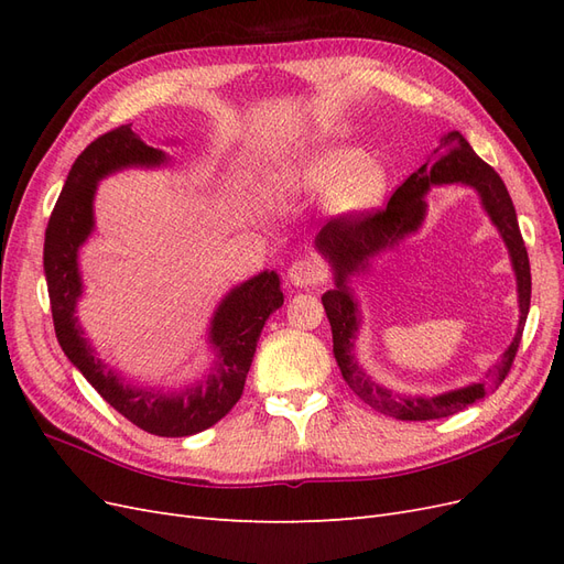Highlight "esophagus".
Masks as SVG:
<instances>
[{
    "instance_id": "obj_1",
    "label": "esophagus",
    "mask_w": 564,
    "mask_h": 564,
    "mask_svg": "<svg viewBox=\"0 0 564 564\" xmlns=\"http://www.w3.org/2000/svg\"><path fill=\"white\" fill-rule=\"evenodd\" d=\"M286 278L294 286H313V284L324 282V278H327V270H324L319 259L308 256V259H299L289 265Z\"/></svg>"
}]
</instances>
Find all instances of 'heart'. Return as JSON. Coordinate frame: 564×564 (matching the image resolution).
<instances>
[{
    "label": "heart",
    "instance_id": "b5f03b06",
    "mask_svg": "<svg viewBox=\"0 0 564 564\" xmlns=\"http://www.w3.org/2000/svg\"><path fill=\"white\" fill-rule=\"evenodd\" d=\"M278 181L296 193H324L327 207L340 216H357L379 209L390 187L388 166L362 150L332 145L286 166Z\"/></svg>",
    "mask_w": 564,
    "mask_h": 564
}]
</instances>
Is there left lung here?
<instances>
[{
	"mask_svg": "<svg viewBox=\"0 0 564 564\" xmlns=\"http://www.w3.org/2000/svg\"><path fill=\"white\" fill-rule=\"evenodd\" d=\"M445 182H466L475 186L492 223L502 232L519 278L521 322L514 344L509 347L502 362L495 370L491 384H474L433 399H406L371 382L354 360L351 340L359 328V316L356 315V302L347 286V275L364 269L371 254H378L398 239H403L406 234L417 229L424 215L422 195L430 189L431 184ZM315 247L319 249V253H324V259H329L334 268L336 289H329V292L322 296V305L324 311H327L332 324L334 357L338 362V369L344 373V379L355 395L377 409V412L386 416H395L400 421H431L452 416L460 412V409L470 406L473 402L482 400L489 386L499 388L501 381L508 377L520 348V338L529 313L532 272H529L527 247L518 226L513 199H510L501 176L494 172L485 160L475 155L470 143L458 131H449L445 139L440 141V145L431 152V158L425 160L395 193H392L383 209L332 218L327 226H322Z\"/></svg>",
	"mask_w": 564,
	"mask_h": 564,
	"instance_id": "left-lung-1",
	"label": "left lung"
}]
</instances>
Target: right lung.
<instances>
[{
  "label": "right lung",
  "mask_w": 564,
  "mask_h": 564,
  "mask_svg": "<svg viewBox=\"0 0 564 564\" xmlns=\"http://www.w3.org/2000/svg\"><path fill=\"white\" fill-rule=\"evenodd\" d=\"M164 162V152L141 141L129 124L98 135L84 148L48 218L44 275L56 338L67 360L133 425L150 435L185 437L212 429L240 400L263 324L284 303V296L278 272L268 270L235 286L212 319L209 340L216 348V362L209 377L178 392L133 388L98 360L75 315L82 296L77 251L94 230L96 185L119 169L160 166Z\"/></svg>",
  "instance_id": "1"
}]
</instances>
